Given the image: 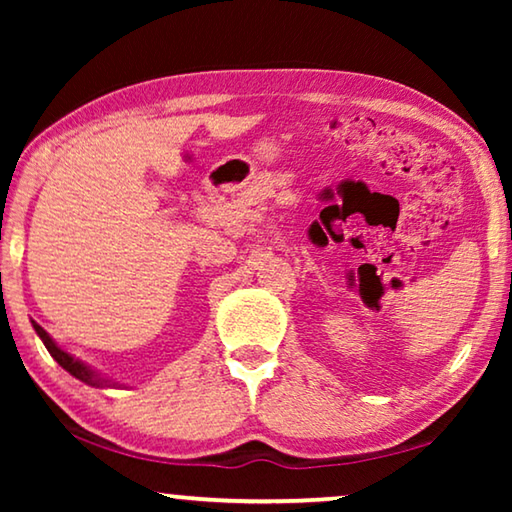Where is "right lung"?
<instances>
[{
    "label": "right lung",
    "instance_id": "obj_1",
    "mask_svg": "<svg viewBox=\"0 0 512 512\" xmlns=\"http://www.w3.org/2000/svg\"><path fill=\"white\" fill-rule=\"evenodd\" d=\"M31 323H33V320H31ZM33 329H36V332H38V336L42 339V343H45V348L49 350L51 357H54V359L60 363V366H63V368L69 372V375L76 377V379H81V381H85V384H90V386H106V384H108V379L99 377L97 372L85 366L83 361L74 359L72 354H67L65 350H60L58 345H56V341L51 339V336H49V334L45 332V329H42L38 323H33Z\"/></svg>",
    "mask_w": 512,
    "mask_h": 512
}]
</instances>
